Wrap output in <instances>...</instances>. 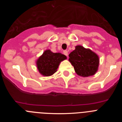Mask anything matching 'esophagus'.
<instances>
[{
	"label": "esophagus",
	"instance_id": "obj_1",
	"mask_svg": "<svg viewBox=\"0 0 122 122\" xmlns=\"http://www.w3.org/2000/svg\"><path fill=\"white\" fill-rule=\"evenodd\" d=\"M63 54H64L65 56H66L68 57V52L67 51H63Z\"/></svg>",
	"mask_w": 122,
	"mask_h": 122
}]
</instances>
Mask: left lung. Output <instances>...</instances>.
<instances>
[{
	"instance_id": "1",
	"label": "left lung",
	"mask_w": 122,
	"mask_h": 122,
	"mask_svg": "<svg viewBox=\"0 0 122 122\" xmlns=\"http://www.w3.org/2000/svg\"><path fill=\"white\" fill-rule=\"evenodd\" d=\"M69 62L71 63L76 74L81 77L93 76L98 70L100 59L95 52L78 45L69 54Z\"/></svg>"
}]
</instances>
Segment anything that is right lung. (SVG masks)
Listing matches in <instances>:
<instances>
[{
  "label": "right lung",
  "instance_id": "right-lung-1",
  "mask_svg": "<svg viewBox=\"0 0 122 122\" xmlns=\"http://www.w3.org/2000/svg\"><path fill=\"white\" fill-rule=\"evenodd\" d=\"M66 59L65 55L60 52L54 53L47 49L36 60V68L42 76H52L57 71L60 62Z\"/></svg>",
  "mask_w": 122,
  "mask_h": 122
}]
</instances>
